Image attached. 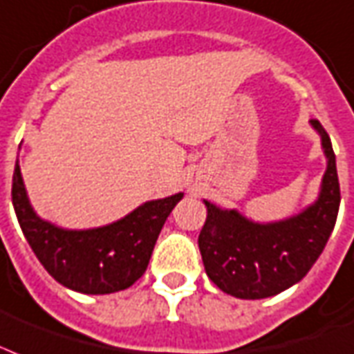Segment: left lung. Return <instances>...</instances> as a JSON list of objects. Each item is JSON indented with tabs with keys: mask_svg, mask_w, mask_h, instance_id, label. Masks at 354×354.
Here are the masks:
<instances>
[{
	"mask_svg": "<svg viewBox=\"0 0 354 354\" xmlns=\"http://www.w3.org/2000/svg\"><path fill=\"white\" fill-rule=\"evenodd\" d=\"M327 158L319 195L301 213L274 223H254L237 209L204 201L206 223L198 236L204 269L213 284L237 299H266L306 277L333 234L339 209V182L330 137L319 120Z\"/></svg>",
	"mask_w": 354,
	"mask_h": 354,
	"instance_id": "8db88e82",
	"label": "left lung"
}]
</instances>
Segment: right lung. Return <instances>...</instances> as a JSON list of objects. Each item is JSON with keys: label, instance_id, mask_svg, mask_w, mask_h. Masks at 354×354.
I'll use <instances>...</instances> for the list:
<instances>
[{"label": "right lung", "instance_id": "1", "mask_svg": "<svg viewBox=\"0 0 354 354\" xmlns=\"http://www.w3.org/2000/svg\"><path fill=\"white\" fill-rule=\"evenodd\" d=\"M182 198L176 193L148 201L111 225L68 230L35 213L18 161L12 174V206L35 256L59 284L87 295L115 293L141 279L159 232Z\"/></svg>", "mask_w": 354, "mask_h": 354}]
</instances>
